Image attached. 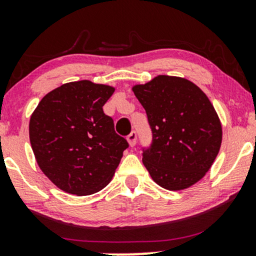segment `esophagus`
Here are the masks:
<instances>
[{
    "label": "esophagus",
    "instance_id": "1",
    "mask_svg": "<svg viewBox=\"0 0 256 256\" xmlns=\"http://www.w3.org/2000/svg\"><path fill=\"white\" fill-rule=\"evenodd\" d=\"M136 140H137V134L134 131H132L131 134L128 136V144H130L131 146H136Z\"/></svg>",
    "mask_w": 256,
    "mask_h": 256
}]
</instances>
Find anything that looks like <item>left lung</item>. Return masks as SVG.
<instances>
[{
    "label": "left lung",
    "instance_id": "obj_1",
    "mask_svg": "<svg viewBox=\"0 0 256 256\" xmlns=\"http://www.w3.org/2000/svg\"><path fill=\"white\" fill-rule=\"evenodd\" d=\"M152 131L143 165L152 180L171 192L188 189L204 177L220 150L222 128L212 102L196 84L158 74L132 86Z\"/></svg>",
    "mask_w": 256,
    "mask_h": 256
}]
</instances>
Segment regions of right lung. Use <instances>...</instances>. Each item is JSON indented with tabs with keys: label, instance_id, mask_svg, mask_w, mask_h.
Instances as JSON below:
<instances>
[{
	"label": "right lung",
	"instance_id": "add662e5",
	"mask_svg": "<svg viewBox=\"0 0 256 256\" xmlns=\"http://www.w3.org/2000/svg\"><path fill=\"white\" fill-rule=\"evenodd\" d=\"M114 91L86 79L70 82L46 94L32 113L28 134L34 158L62 192L91 195L113 178L128 146L102 108Z\"/></svg>",
	"mask_w": 256,
	"mask_h": 256
}]
</instances>
